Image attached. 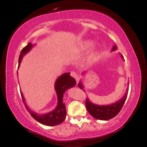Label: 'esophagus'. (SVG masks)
Here are the masks:
<instances>
[{"label": "esophagus", "instance_id": "esophagus-1", "mask_svg": "<svg viewBox=\"0 0 147 147\" xmlns=\"http://www.w3.org/2000/svg\"><path fill=\"white\" fill-rule=\"evenodd\" d=\"M70 76L72 77H74L75 79H78V75H77V74L75 72H73V71H71L70 72Z\"/></svg>", "mask_w": 147, "mask_h": 147}]
</instances>
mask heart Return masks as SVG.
Listing matches in <instances>:
<instances>
[{"instance_id":"heart-1","label":"heart","mask_w":147,"mask_h":147,"mask_svg":"<svg viewBox=\"0 0 147 147\" xmlns=\"http://www.w3.org/2000/svg\"><path fill=\"white\" fill-rule=\"evenodd\" d=\"M90 45H92V43H91L90 42H88V43H86V46H87V47H89V46H90ZM91 57H92V58H93V57H94V55H92V56Z\"/></svg>"}]
</instances>
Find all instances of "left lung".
<instances>
[{
    "mask_svg": "<svg viewBox=\"0 0 147 147\" xmlns=\"http://www.w3.org/2000/svg\"><path fill=\"white\" fill-rule=\"evenodd\" d=\"M116 49H117V47H116V45H114L112 50H115ZM121 56L122 58H124L122 55H121ZM78 86L80 89L83 88V86L81 83L78 84ZM126 97H127V92H126L124 97L121 99H119L118 102L111 104V105L106 106L96 105V104H92L90 101H89L88 99L86 98L85 104L86 106L87 111L94 118L101 119V120H108V119H110L111 118L115 117L119 113V111L123 107L124 102H125Z\"/></svg>",
    "mask_w": 147,
    "mask_h": 147,
    "instance_id": "left-lung-1",
    "label": "left lung"
}]
</instances>
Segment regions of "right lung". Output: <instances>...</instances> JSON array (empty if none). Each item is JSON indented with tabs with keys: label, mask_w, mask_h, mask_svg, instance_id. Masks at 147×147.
Returning a JSON list of instances; mask_svg holds the SVG:
<instances>
[{
	"label": "right lung",
	"mask_w": 147,
	"mask_h": 147,
	"mask_svg": "<svg viewBox=\"0 0 147 147\" xmlns=\"http://www.w3.org/2000/svg\"><path fill=\"white\" fill-rule=\"evenodd\" d=\"M32 48V45L31 43H29L25 48L22 49L20 53L19 58H18V65H20L22 57L24 55L29 52L30 49ZM76 81L75 79L70 76V73H64L61 76H60L57 79L56 83H55V90H56L57 97H58V104L56 109L54 111H51L49 113L44 115H38L32 111L28 106L25 104L24 97L23 94L21 93V97L23 99V102L24 103L25 108L30 113L34 119H36L41 124H45L47 126H55L60 124L65 120V115H66V111H65V104L63 103V97L65 91L70 88L73 87L75 85Z\"/></svg>",
	"instance_id": "1"
}]
</instances>
